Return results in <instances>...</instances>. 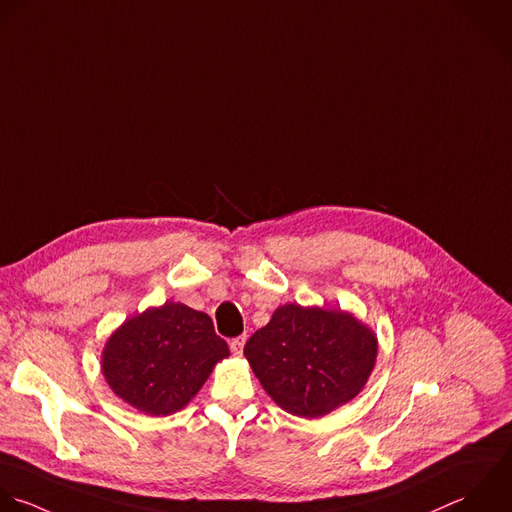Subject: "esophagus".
Masks as SVG:
<instances>
[{
  "mask_svg": "<svg viewBox=\"0 0 512 512\" xmlns=\"http://www.w3.org/2000/svg\"><path fill=\"white\" fill-rule=\"evenodd\" d=\"M229 347H231V353H233L235 357H241V355H243V347H245V337L241 335V337H235V339H231Z\"/></svg>",
  "mask_w": 512,
  "mask_h": 512,
  "instance_id": "1",
  "label": "esophagus"
}]
</instances>
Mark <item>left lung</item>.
Listing matches in <instances>:
<instances>
[{"instance_id":"obj_1","label":"left lung","mask_w":512,"mask_h":512,"mask_svg":"<svg viewBox=\"0 0 512 512\" xmlns=\"http://www.w3.org/2000/svg\"><path fill=\"white\" fill-rule=\"evenodd\" d=\"M243 353L283 411L317 419L363 391L377 361V337L347 311L289 303L251 335Z\"/></svg>"}]
</instances>
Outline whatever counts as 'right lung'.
I'll use <instances>...</instances> for the list:
<instances>
[{
    "label": "right lung",
    "instance_id": "add662e5",
    "mask_svg": "<svg viewBox=\"0 0 512 512\" xmlns=\"http://www.w3.org/2000/svg\"><path fill=\"white\" fill-rule=\"evenodd\" d=\"M225 357L229 347L207 313L167 301L111 333L101 369L119 399L145 415L165 417L181 411Z\"/></svg>",
    "mask_w": 512,
    "mask_h": 512
}]
</instances>
